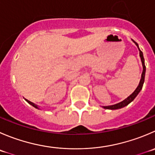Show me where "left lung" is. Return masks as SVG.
<instances>
[{
	"label": "left lung",
	"instance_id": "1",
	"mask_svg": "<svg viewBox=\"0 0 155 155\" xmlns=\"http://www.w3.org/2000/svg\"><path fill=\"white\" fill-rule=\"evenodd\" d=\"M133 42H134L135 44L136 45V46H137L138 48H139V55H140L141 61H142V66H143V71H142V77H141L140 82H139V85H138V87H137V88H136V89L134 91V92H133V94H130V95L128 97H127V98H126L125 100H124V101H123L120 102V103H118V104H116L110 105V106H104L103 107L105 108V109L116 110V109H120V108H122V107H124L127 106V105H128L130 103V102H132L133 100H134L135 97H136V96H137V94H139V91H140L141 89H142V86H143L144 81H145V59H144L143 54H142V51H141L140 49H139V45H138L137 43H136L135 41H133Z\"/></svg>",
	"mask_w": 155,
	"mask_h": 155
}]
</instances>
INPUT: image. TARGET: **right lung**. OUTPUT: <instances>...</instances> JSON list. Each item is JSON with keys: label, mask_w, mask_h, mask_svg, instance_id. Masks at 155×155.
I'll use <instances>...</instances> for the list:
<instances>
[{"label": "right lung", "mask_w": 155, "mask_h": 155, "mask_svg": "<svg viewBox=\"0 0 155 155\" xmlns=\"http://www.w3.org/2000/svg\"><path fill=\"white\" fill-rule=\"evenodd\" d=\"M25 101H26L27 102H28V104H31V105H32L33 107H36V108H38V107H37V105H35V104L34 103H32V102H31V101H29L28 100H27V99H25Z\"/></svg>", "instance_id": "obj_1"}]
</instances>
